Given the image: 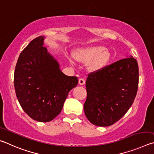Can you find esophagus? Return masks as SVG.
Returning <instances> with one entry per match:
<instances>
[{"label": "esophagus", "instance_id": "esophagus-1", "mask_svg": "<svg viewBox=\"0 0 154 154\" xmlns=\"http://www.w3.org/2000/svg\"><path fill=\"white\" fill-rule=\"evenodd\" d=\"M85 83V81L84 79H83V78H80V79H79V85H84Z\"/></svg>", "mask_w": 154, "mask_h": 154}]
</instances>
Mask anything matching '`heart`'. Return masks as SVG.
Returning a JSON list of instances; mask_svg holds the SVG:
<instances>
[{"label":"heart","instance_id":"heart-1","mask_svg":"<svg viewBox=\"0 0 154 154\" xmlns=\"http://www.w3.org/2000/svg\"><path fill=\"white\" fill-rule=\"evenodd\" d=\"M77 60L82 62H91L89 65L92 71H98L105 68L110 60L111 54L103 47L96 46L79 49L75 54Z\"/></svg>","mask_w":154,"mask_h":154}]
</instances>
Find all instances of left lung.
<instances>
[{"label": "left lung", "instance_id": "8db88e82", "mask_svg": "<svg viewBox=\"0 0 154 154\" xmlns=\"http://www.w3.org/2000/svg\"><path fill=\"white\" fill-rule=\"evenodd\" d=\"M138 85L139 66L132 56L88 74L83 105L88 120L103 127L118 122L133 103Z\"/></svg>", "mask_w": 154, "mask_h": 154}]
</instances>
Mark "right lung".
Segmentation results:
<instances>
[{
  "instance_id": "add662e5",
  "label": "right lung",
  "mask_w": 154,
  "mask_h": 154,
  "mask_svg": "<svg viewBox=\"0 0 154 154\" xmlns=\"http://www.w3.org/2000/svg\"><path fill=\"white\" fill-rule=\"evenodd\" d=\"M44 36L33 39L21 52L14 72V87L23 110L32 119L48 122L60 113L77 77L65 75L43 47Z\"/></svg>"
}]
</instances>
